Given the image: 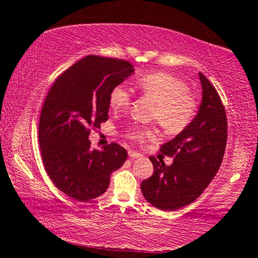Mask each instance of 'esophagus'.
<instances>
[{
    "instance_id": "esophagus-1",
    "label": "esophagus",
    "mask_w": 258,
    "mask_h": 258,
    "mask_svg": "<svg viewBox=\"0 0 258 258\" xmlns=\"http://www.w3.org/2000/svg\"><path fill=\"white\" fill-rule=\"evenodd\" d=\"M128 156L131 159H138V158H141L142 155L139 154L137 151H128Z\"/></svg>"
}]
</instances>
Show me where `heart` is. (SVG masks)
Segmentation results:
<instances>
[{
    "label": "heart",
    "instance_id": "1",
    "mask_svg": "<svg viewBox=\"0 0 258 258\" xmlns=\"http://www.w3.org/2000/svg\"><path fill=\"white\" fill-rule=\"evenodd\" d=\"M137 85L141 92L156 101L152 118L160 124L166 132L180 133L195 118L197 103L187 92L184 83L168 74L152 73L143 76ZM132 100L130 91L124 85L113 87L109 95V103L113 110L128 108ZM155 135V130L137 126L130 130L128 138L141 142Z\"/></svg>",
    "mask_w": 258,
    "mask_h": 258
}]
</instances>
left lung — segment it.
Segmentation results:
<instances>
[{
	"label": "left lung",
	"mask_w": 258,
	"mask_h": 258,
	"mask_svg": "<svg viewBox=\"0 0 258 258\" xmlns=\"http://www.w3.org/2000/svg\"><path fill=\"white\" fill-rule=\"evenodd\" d=\"M203 95L197 115L161 154L173 157L172 165L150 157L154 174L141 183L143 197L161 211H176L194 203L216 175L223 160L228 124L221 98L211 82L198 74Z\"/></svg>",
	"instance_id": "1"
}]
</instances>
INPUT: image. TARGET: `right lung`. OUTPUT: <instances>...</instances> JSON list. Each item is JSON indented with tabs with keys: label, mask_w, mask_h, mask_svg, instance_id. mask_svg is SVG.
Instances as JSON below:
<instances>
[{
	"label": "right lung",
	"mask_w": 258,
	"mask_h": 258,
	"mask_svg": "<svg viewBox=\"0 0 258 258\" xmlns=\"http://www.w3.org/2000/svg\"><path fill=\"white\" fill-rule=\"evenodd\" d=\"M134 74L128 61L87 55L56 78L43 104L38 141L54 185L78 202L103 195L127 151L117 143L91 149V128L108 119L113 87Z\"/></svg>",
	"instance_id": "add662e5"
}]
</instances>
